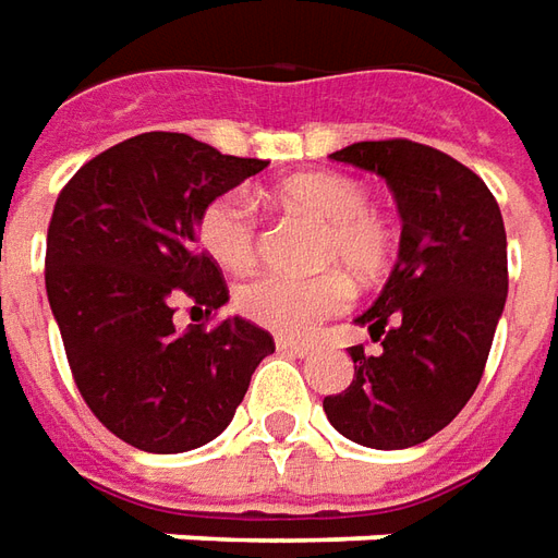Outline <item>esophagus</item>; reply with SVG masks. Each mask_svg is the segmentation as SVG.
<instances>
[{"label":"esophagus","mask_w":558,"mask_h":558,"mask_svg":"<svg viewBox=\"0 0 558 558\" xmlns=\"http://www.w3.org/2000/svg\"><path fill=\"white\" fill-rule=\"evenodd\" d=\"M276 349L282 352H291V355H310L313 352V343L310 340H294V337H276Z\"/></svg>","instance_id":"1"}]
</instances>
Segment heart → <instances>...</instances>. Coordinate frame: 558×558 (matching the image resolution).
Segmentation results:
<instances>
[{
    "label": "heart",
    "instance_id": "obj_1",
    "mask_svg": "<svg viewBox=\"0 0 558 558\" xmlns=\"http://www.w3.org/2000/svg\"><path fill=\"white\" fill-rule=\"evenodd\" d=\"M276 197L325 225L318 264L337 270L310 279L264 272L236 291V306L260 328L301 337L352 301V286L340 269L361 286L383 279L398 248V230L386 215L371 209V191L345 175H294L279 184ZM199 242L221 267L248 270L260 252L252 197L245 191H228L209 199L199 213Z\"/></svg>",
    "mask_w": 558,
    "mask_h": 558
}]
</instances>
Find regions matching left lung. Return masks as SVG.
<instances>
[{"mask_svg": "<svg viewBox=\"0 0 558 558\" xmlns=\"http://www.w3.org/2000/svg\"><path fill=\"white\" fill-rule=\"evenodd\" d=\"M330 157L386 179L403 228L389 282L355 318L383 349L352 345L355 376L322 407L352 444L416 447L462 413L489 359L507 301L501 209L477 172L418 142H355Z\"/></svg>", "mask_w": 558, "mask_h": 558, "instance_id": "1", "label": "left lung"}]
</instances>
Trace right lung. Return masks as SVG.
Segmentation results:
<instances>
[{
	"label": "right lung",
	"instance_id": "add662e5",
	"mask_svg": "<svg viewBox=\"0 0 558 558\" xmlns=\"http://www.w3.org/2000/svg\"><path fill=\"white\" fill-rule=\"evenodd\" d=\"M267 160L221 155L184 133L111 145L60 191L45 288L69 367L94 416L145 452H187L230 425L272 337L240 316L175 328V310L218 313L228 286L197 248L199 213Z\"/></svg>",
	"mask_w": 558,
	"mask_h": 558
}]
</instances>
